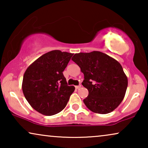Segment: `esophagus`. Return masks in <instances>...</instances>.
Masks as SVG:
<instances>
[{
  "label": "esophagus",
  "instance_id": "obj_1",
  "mask_svg": "<svg viewBox=\"0 0 148 148\" xmlns=\"http://www.w3.org/2000/svg\"><path fill=\"white\" fill-rule=\"evenodd\" d=\"M81 87H82L81 85H79V86H75V89H79Z\"/></svg>",
  "mask_w": 148,
  "mask_h": 148
}]
</instances>
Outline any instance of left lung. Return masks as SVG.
Segmentation results:
<instances>
[{
    "instance_id": "8db88e82",
    "label": "left lung",
    "mask_w": 148,
    "mask_h": 148,
    "mask_svg": "<svg viewBox=\"0 0 148 148\" xmlns=\"http://www.w3.org/2000/svg\"><path fill=\"white\" fill-rule=\"evenodd\" d=\"M71 60L84 75L82 85L89 94L84 102L88 108L102 114L116 108L124 98L128 85L121 64L99 51L75 54Z\"/></svg>"
}]
</instances>
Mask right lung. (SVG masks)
<instances>
[{"instance_id": "right-lung-1", "label": "right lung", "mask_w": 148, "mask_h": 148, "mask_svg": "<svg viewBox=\"0 0 148 148\" xmlns=\"http://www.w3.org/2000/svg\"><path fill=\"white\" fill-rule=\"evenodd\" d=\"M73 54L55 50L43 54L24 73L22 90L34 109L51 116L65 108L75 87L69 86L62 72Z\"/></svg>"}]
</instances>
